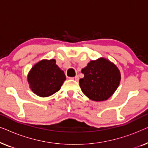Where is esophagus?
Segmentation results:
<instances>
[{
	"mask_svg": "<svg viewBox=\"0 0 148 148\" xmlns=\"http://www.w3.org/2000/svg\"><path fill=\"white\" fill-rule=\"evenodd\" d=\"M71 79H73V80H74V81H78L79 80V77L77 75L75 77H71Z\"/></svg>",
	"mask_w": 148,
	"mask_h": 148,
	"instance_id": "obj_1",
	"label": "esophagus"
}]
</instances>
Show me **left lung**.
Wrapping results in <instances>:
<instances>
[{"label":"left lung","instance_id":"obj_1","mask_svg":"<svg viewBox=\"0 0 148 148\" xmlns=\"http://www.w3.org/2000/svg\"><path fill=\"white\" fill-rule=\"evenodd\" d=\"M82 73L84 77L79 79L81 90L89 99L96 102L105 101L112 96L121 79L116 64L104 57L91 60Z\"/></svg>","mask_w":148,"mask_h":148}]
</instances>
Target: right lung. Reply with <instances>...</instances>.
<instances>
[{"label": "right lung", "mask_w": 148, "mask_h": 148, "mask_svg": "<svg viewBox=\"0 0 148 148\" xmlns=\"http://www.w3.org/2000/svg\"><path fill=\"white\" fill-rule=\"evenodd\" d=\"M66 77L55 59H43L32 66L27 74L29 88L37 96L45 98L60 89Z\"/></svg>", "instance_id": "right-lung-1"}]
</instances>
